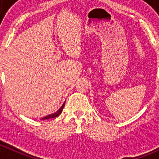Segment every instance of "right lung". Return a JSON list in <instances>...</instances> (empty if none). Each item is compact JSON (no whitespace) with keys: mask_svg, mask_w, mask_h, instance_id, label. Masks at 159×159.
<instances>
[{"mask_svg":"<svg viewBox=\"0 0 159 159\" xmlns=\"http://www.w3.org/2000/svg\"><path fill=\"white\" fill-rule=\"evenodd\" d=\"M65 102H64V103H63V105H62V106L61 107V108H59V109L57 110V111H56V112H54V113H52V114H51V115H47V116L44 117V118H41V120L50 119V118H56V117L59 116V115H60L61 114V112H62V110H63L64 107H65Z\"/></svg>","mask_w":159,"mask_h":159,"instance_id":"obj_1","label":"right lung"}]
</instances>
